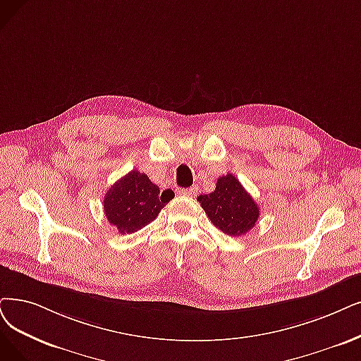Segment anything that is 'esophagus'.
Wrapping results in <instances>:
<instances>
[{"instance_id":"esophagus-1","label":"esophagus","mask_w":361,"mask_h":361,"mask_svg":"<svg viewBox=\"0 0 361 361\" xmlns=\"http://www.w3.org/2000/svg\"><path fill=\"white\" fill-rule=\"evenodd\" d=\"M195 194H197V188H183V190H179V195L194 197Z\"/></svg>"}]
</instances>
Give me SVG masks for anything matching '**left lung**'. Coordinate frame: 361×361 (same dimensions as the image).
Listing matches in <instances>:
<instances>
[{
	"label": "left lung",
	"mask_w": 361,
	"mask_h": 361,
	"mask_svg": "<svg viewBox=\"0 0 361 361\" xmlns=\"http://www.w3.org/2000/svg\"><path fill=\"white\" fill-rule=\"evenodd\" d=\"M197 200L212 224L231 237L244 235L259 219L256 201L231 173L218 179L213 192Z\"/></svg>",
	"instance_id": "8db88e82"
}]
</instances>
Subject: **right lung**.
<instances>
[{
    "label": "right lung",
    "instance_id": "obj_1",
    "mask_svg": "<svg viewBox=\"0 0 361 361\" xmlns=\"http://www.w3.org/2000/svg\"><path fill=\"white\" fill-rule=\"evenodd\" d=\"M173 197L171 190L161 192L145 173L132 170L106 191L104 210L120 234H133L152 222Z\"/></svg>",
    "mask_w": 361,
    "mask_h": 361
}]
</instances>
